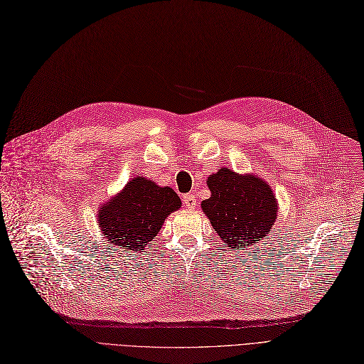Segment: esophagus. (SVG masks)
Returning <instances> with one entry per match:
<instances>
[{
    "instance_id": "esophagus-1",
    "label": "esophagus",
    "mask_w": 364,
    "mask_h": 364,
    "mask_svg": "<svg viewBox=\"0 0 364 364\" xmlns=\"http://www.w3.org/2000/svg\"><path fill=\"white\" fill-rule=\"evenodd\" d=\"M183 203L186 208H195L196 207V196L195 193H187L183 196Z\"/></svg>"
}]
</instances>
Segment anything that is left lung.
I'll list each match as a JSON object with an SVG mask.
<instances>
[{"instance_id": "obj_1", "label": "left lung", "mask_w": 364, "mask_h": 364, "mask_svg": "<svg viewBox=\"0 0 364 364\" xmlns=\"http://www.w3.org/2000/svg\"><path fill=\"white\" fill-rule=\"evenodd\" d=\"M211 196L200 203L214 231L228 247L257 246L270 234L277 216L272 186L257 175L222 168L207 180Z\"/></svg>"}]
</instances>
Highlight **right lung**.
<instances>
[{
  "instance_id": "obj_1",
  "label": "right lung",
  "mask_w": 364,
  "mask_h": 364,
  "mask_svg": "<svg viewBox=\"0 0 364 364\" xmlns=\"http://www.w3.org/2000/svg\"><path fill=\"white\" fill-rule=\"evenodd\" d=\"M180 207L181 200L171 187L134 177L99 208V230L109 246L139 253L159 234L169 214Z\"/></svg>"
}]
</instances>
